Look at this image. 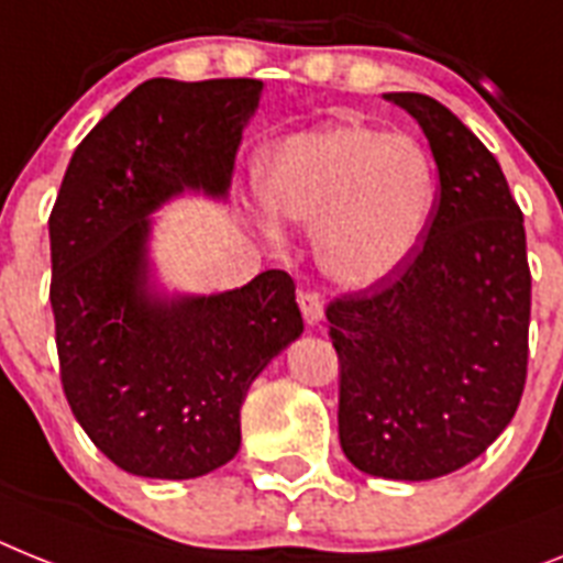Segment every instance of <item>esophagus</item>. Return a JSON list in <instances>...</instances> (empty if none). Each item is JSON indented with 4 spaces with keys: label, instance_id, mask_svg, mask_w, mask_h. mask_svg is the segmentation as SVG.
Wrapping results in <instances>:
<instances>
[{
    "label": "esophagus",
    "instance_id": "34e87169",
    "mask_svg": "<svg viewBox=\"0 0 563 563\" xmlns=\"http://www.w3.org/2000/svg\"><path fill=\"white\" fill-rule=\"evenodd\" d=\"M297 303H300V311H303V320L309 325H318L323 320V300L314 291H300L297 295Z\"/></svg>",
    "mask_w": 563,
    "mask_h": 563
}]
</instances>
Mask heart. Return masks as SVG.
<instances>
[{"mask_svg": "<svg viewBox=\"0 0 563 563\" xmlns=\"http://www.w3.org/2000/svg\"><path fill=\"white\" fill-rule=\"evenodd\" d=\"M257 186L274 217L314 229L320 272L346 289H375L412 263L441 194L427 145L354 122L286 136ZM263 229L277 238L272 220Z\"/></svg>", "mask_w": 563, "mask_h": 563, "instance_id": "obj_1", "label": "heart"}]
</instances>
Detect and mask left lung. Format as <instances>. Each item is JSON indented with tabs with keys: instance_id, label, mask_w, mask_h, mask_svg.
Listing matches in <instances>:
<instances>
[{
	"instance_id": "1",
	"label": "left lung",
	"mask_w": 563,
	"mask_h": 563,
	"mask_svg": "<svg viewBox=\"0 0 563 563\" xmlns=\"http://www.w3.org/2000/svg\"><path fill=\"white\" fill-rule=\"evenodd\" d=\"M432 148L441 202L412 263L325 318L340 357V446L372 478L432 481L509 427L527 380L523 214L498 159L427 93H384Z\"/></svg>"
}]
</instances>
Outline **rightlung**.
<instances>
[{
	"label": "right lung",
	"instance_id": "right-lung-1",
	"mask_svg": "<svg viewBox=\"0 0 563 563\" xmlns=\"http://www.w3.org/2000/svg\"><path fill=\"white\" fill-rule=\"evenodd\" d=\"M260 79H148L85 136L51 211V306L65 398L99 452L140 478H200L240 452V409L303 334L295 283L168 291L154 211L183 194L229 200Z\"/></svg>",
	"mask_w": 563,
	"mask_h": 563
}]
</instances>
